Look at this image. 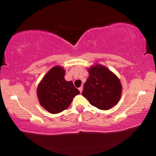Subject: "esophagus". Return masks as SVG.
<instances>
[{
    "label": "esophagus",
    "mask_w": 156,
    "mask_h": 156,
    "mask_svg": "<svg viewBox=\"0 0 156 156\" xmlns=\"http://www.w3.org/2000/svg\"><path fill=\"white\" fill-rule=\"evenodd\" d=\"M79 89V91H80V94L82 93V91H83V86H81L80 88L78 89Z\"/></svg>",
    "instance_id": "obj_1"
}]
</instances>
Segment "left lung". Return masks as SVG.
Here are the masks:
<instances>
[{"label":"left lung","instance_id":"8db88e82","mask_svg":"<svg viewBox=\"0 0 156 156\" xmlns=\"http://www.w3.org/2000/svg\"><path fill=\"white\" fill-rule=\"evenodd\" d=\"M89 77L84 84L82 95L91 105L108 110L117 105L122 87L115 73L105 66L96 64L88 69Z\"/></svg>","mask_w":156,"mask_h":156}]
</instances>
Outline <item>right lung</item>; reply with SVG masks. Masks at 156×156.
Returning a JSON list of instances; mask_svg holds the SVG:
<instances>
[{
    "label": "right lung",
    "mask_w": 156,
    "mask_h": 156,
    "mask_svg": "<svg viewBox=\"0 0 156 156\" xmlns=\"http://www.w3.org/2000/svg\"><path fill=\"white\" fill-rule=\"evenodd\" d=\"M65 75L64 68L55 66L46 73L37 87L40 105L54 114L67 109L73 98L80 94L72 81L65 80Z\"/></svg>",
    "instance_id": "1"
}]
</instances>
